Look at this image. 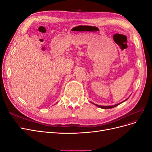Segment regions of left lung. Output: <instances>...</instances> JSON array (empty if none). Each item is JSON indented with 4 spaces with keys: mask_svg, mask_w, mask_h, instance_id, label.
Wrapping results in <instances>:
<instances>
[{
    "mask_svg": "<svg viewBox=\"0 0 152 152\" xmlns=\"http://www.w3.org/2000/svg\"><path fill=\"white\" fill-rule=\"evenodd\" d=\"M127 99H128V98H127ZM127 99H126V100H124V102H121V103H119L116 104H114V105H111V106H102V105H98V104H94V103H92V102H91V103H93V104H94V105H96V107H99V108H103V109H110V108H114V107H117V106H118V105H119L120 104H121L122 103H123V102H126V101Z\"/></svg>",
    "mask_w": 152,
    "mask_h": 152,
    "instance_id": "1",
    "label": "left lung"
}]
</instances>
